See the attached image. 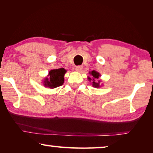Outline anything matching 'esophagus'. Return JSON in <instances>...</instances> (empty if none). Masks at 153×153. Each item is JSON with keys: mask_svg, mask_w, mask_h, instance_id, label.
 I'll return each instance as SVG.
<instances>
[{"mask_svg": "<svg viewBox=\"0 0 153 153\" xmlns=\"http://www.w3.org/2000/svg\"><path fill=\"white\" fill-rule=\"evenodd\" d=\"M75 70H76V71L77 72H81L82 70H83V66L82 65H77L75 68Z\"/></svg>", "mask_w": 153, "mask_h": 153, "instance_id": "34e87169", "label": "esophagus"}]
</instances>
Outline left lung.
Masks as SVG:
<instances>
[{
  "mask_svg": "<svg viewBox=\"0 0 153 153\" xmlns=\"http://www.w3.org/2000/svg\"><path fill=\"white\" fill-rule=\"evenodd\" d=\"M90 74H91V75L93 77V79H92L93 86L96 87V88H98V87L100 86L99 83H100V81H98V83H96V81H97V79H98V77H99V76H100L99 73H98V72H97L94 71V70H93L92 72H90ZM88 79H89V80H90V81H91V79L90 78V77H89Z\"/></svg>",
  "mask_w": 153,
  "mask_h": 153,
  "instance_id": "left-lung-1",
  "label": "left lung"
}]
</instances>
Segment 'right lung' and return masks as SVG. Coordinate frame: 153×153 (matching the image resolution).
Listing matches in <instances>:
<instances>
[{
    "label": "right lung",
    "mask_w": 153,
    "mask_h": 153,
    "mask_svg": "<svg viewBox=\"0 0 153 153\" xmlns=\"http://www.w3.org/2000/svg\"><path fill=\"white\" fill-rule=\"evenodd\" d=\"M66 70L64 68L52 70L49 72V78L44 81V85L49 88H55L62 85L64 82V74Z\"/></svg>",
    "instance_id": "right-lung-1"
}]
</instances>
